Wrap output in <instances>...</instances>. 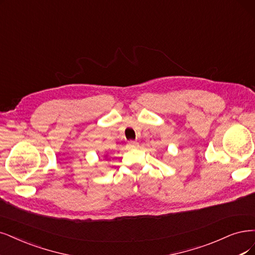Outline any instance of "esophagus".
I'll list each match as a JSON object with an SVG mask.
<instances>
[{"instance_id": "34e87169", "label": "esophagus", "mask_w": 255, "mask_h": 255, "mask_svg": "<svg viewBox=\"0 0 255 255\" xmlns=\"http://www.w3.org/2000/svg\"><path fill=\"white\" fill-rule=\"evenodd\" d=\"M128 146L130 148H137L138 147V143L135 142V140H130V142L128 143Z\"/></svg>"}]
</instances>
